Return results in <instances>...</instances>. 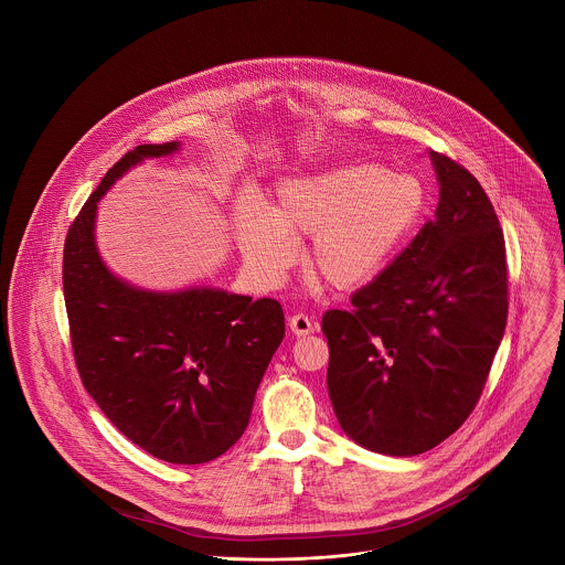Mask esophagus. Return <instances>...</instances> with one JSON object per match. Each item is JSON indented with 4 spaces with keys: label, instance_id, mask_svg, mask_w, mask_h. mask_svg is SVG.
Segmentation results:
<instances>
[{
    "label": "esophagus",
    "instance_id": "esophagus-1",
    "mask_svg": "<svg viewBox=\"0 0 565 565\" xmlns=\"http://www.w3.org/2000/svg\"><path fill=\"white\" fill-rule=\"evenodd\" d=\"M288 327H290V331H292L297 338L310 335V333L317 329L315 321H312L308 315H303V312L292 315V317H290V321H288Z\"/></svg>",
    "mask_w": 565,
    "mask_h": 565
}]
</instances>
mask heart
Listing matches in <instances>:
<instances>
[{
    "mask_svg": "<svg viewBox=\"0 0 565 565\" xmlns=\"http://www.w3.org/2000/svg\"><path fill=\"white\" fill-rule=\"evenodd\" d=\"M427 207L425 185L375 163H347L288 179L277 205L250 199L236 207L241 255L264 279H279L297 257L295 236H312L310 270L333 288L371 281Z\"/></svg>",
    "mask_w": 565,
    "mask_h": 565,
    "instance_id": "heart-1",
    "label": "heart"
}]
</instances>
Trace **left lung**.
Returning <instances> with one entry per match:
<instances>
[{
    "mask_svg": "<svg viewBox=\"0 0 565 565\" xmlns=\"http://www.w3.org/2000/svg\"><path fill=\"white\" fill-rule=\"evenodd\" d=\"M440 185L423 225L351 310H327L329 395L358 445L416 456L473 412L508 321L505 238L486 190L431 151Z\"/></svg>",
    "mask_w": 565,
    "mask_h": 565,
    "instance_id": "1",
    "label": "left lung"
}]
</instances>
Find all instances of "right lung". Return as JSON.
<instances>
[{"label": "right lung", "instance_id": "1", "mask_svg": "<svg viewBox=\"0 0 565 565\" xmlns=\"http://www.w3.org/2000/svg\"><path fill=\"white\" fill-rule=\"evenodd\" d=\"M179 147L138 145L105 174L66 232L62 286L75 366L103 414L147 454L199 465L244 436L286 324L277 299L221 288L151 292L103 264L98 201L129 168Z\"/></svg>", "mask_w": 565, "mask_h": 565}]
</instances>
